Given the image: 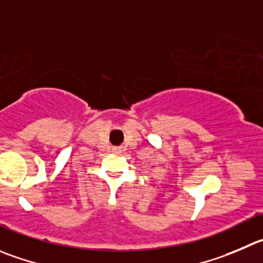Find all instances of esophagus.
Wrapping results in <instances>:
<instances>
[{"label": "esophagus", "mask_w": 263, "mask_h": 263, "mask_svg": "<svg viewBox=\"0 0 263 263\" xmlns=\"http://www.w3.org/2000/svg\"><path fill=\"white\" fill-rule=\"evenodd\" d=\"M116 151H117V149H116Z\"/></svg>", "instance_id": "obj_1"}]
</instances>
